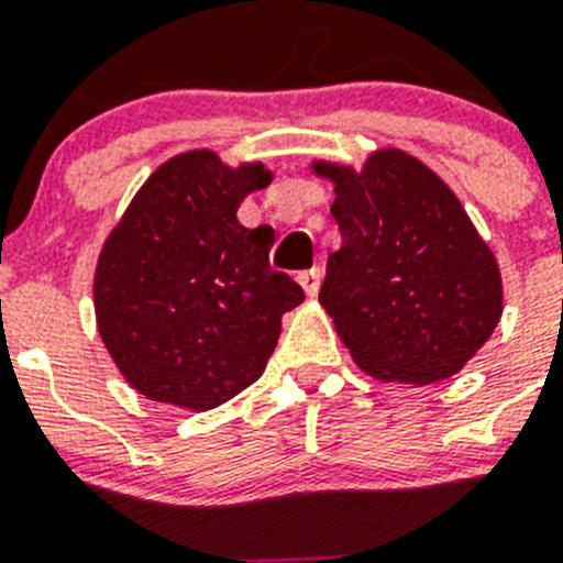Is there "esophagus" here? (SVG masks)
<instances>
[{"instance_id":"34e87169","label":"esophagus","mask_w":563,"mask_h":563,"mask_svg":"<svg viewBox=\"0 0 563 563\" xmlns=\"http://www.w3.org/2000/svg\"><path fill=\"white\" fill-rule=\"evenodd\" d=\"M321 276H324V271L321 267H312V271H305L298 273V282H301V287H305L307 296H318V290H321Z\"/></svg>"}]
</instances>
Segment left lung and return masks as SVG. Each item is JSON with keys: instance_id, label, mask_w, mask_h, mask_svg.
I'll return each instance as SVG.
<instances>
[{"instance_id": "left-lung-1", "label": "left lung", "mask_w": 563, "mask_h": 563, "mask_svg": "<svg viewBox=\"0 0 563 563\" xmlns=\"http://www.w3.org/2000/svg\"><path fill=\"white\" fill-rule=\"evenodd\" d=\"M312 172L335 186L341 231L318 301L352 361L386 383L456 375L501 318L499 265L456 194L400 148Z\"/></svg>"}]
</instances>
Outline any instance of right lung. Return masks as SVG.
I'll return each mask as SVG.
<instances>
[{"label": "right lung", "instance_id": "add662e5", "mask_svg": "<svg viewBox=\"0 0 563 563\" xmlns=\"http://www.w3.org/2000/svg\"><path fill=\"white\" fill-rule=\"evenodd\" d=\"M262 163L228 166L211 148L163 163L112 228L96 267V318L126 383L148 400L208 411L265 372L282 316L305 301L273 271V228L236 211L267 188Z\"/></svg>", "mask_w": 563, "mask_h": 563}]
</instances>
